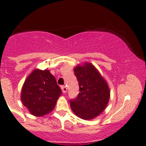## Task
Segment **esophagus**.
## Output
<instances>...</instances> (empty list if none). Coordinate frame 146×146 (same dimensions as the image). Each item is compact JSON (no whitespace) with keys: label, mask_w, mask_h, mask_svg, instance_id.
Instances as JSON below:
<instances>
[{"label":"esophagus","mask_w":146,"mask_h":146,"mask_svg":"<svg viewBox=\"0 0 146 146\" xmlns=\"http://www.w3.org/2000/svg\"><path fill=\"white\" fill-rule=\"evenodd\" d=\"M61 89H62L63 93H66L67 91V88L65 86H61Z\"/></svg>","instance_id":"1"}]
</instances>
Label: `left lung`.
<instances>
[{"instance_id": "obj_1", "label": "left lung", "mask_w": 146, "mask_h": 146, "mask_svg": "<svg viewBox=\"0 0 146 146\" xmlns=\"http://www.w3.org/2000/svg\"><path fill=\"white\" fill-rule=\"evenodd\" d=\"M79 86L76 98L70 100L74 113L83 119H91L100 115L108 105L110 90L108 84L94 66L86 63L75 67Z\"/></svg>"}]
</instances>
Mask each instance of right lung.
I'll return each instance as SVG.
<instances>
[{
	"label": "right lung",
	"mask_w": 146,
	"mask_h": 146,
	"mask_svg": "<svg viewBox=\"0 0 146 146\" xmlns=\"http://www.w3.org/2000/svg\"><path fill=\"white\" fill-rule=\"evenodd\" d=\"M61 94L55 76L48 70H35L24 83L21 100L31 115L43 116L53 110Z\"/></svg>",
	"instance_id": "1"
}]
</instances>
